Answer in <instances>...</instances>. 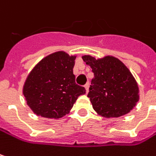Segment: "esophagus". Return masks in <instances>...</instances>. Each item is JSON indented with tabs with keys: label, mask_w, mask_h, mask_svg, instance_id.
Instances as JSON below:
<instances>
[{
	"label": "esophagus",
	"mask_w": 156,
	"mask_h": 156,
	"mask_svg": "<svg viewBox=\"0 0 156 156\" xmlns=\"http://www.w3.org/2000/svg\"><path fill=\"white\" fill-rule=\"evenodd\" d=\"M89 86H90V83H87L84 85V88H85V90H86V93H88V91H89Z\"/></svg>",
	"instance_id": "34e87169"
}]
</instances>
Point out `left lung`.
Wrapping results in <instances>:
<instances>
[{
  "mask_svg": "<svg viewBox=\"0 0 156 156\" xmlns=\"http://www.w3.org/2000/svg\"><path fill=\"white\" fill-rule=\"evenodd\" d=\"M83 59L94 73L88 98L95 111L106 118L129 113L139 101V95L138 83L127 66L112 56L96 59L85 55Z\"/></svg>",
  "mask_w": 156,
  "mask_h": 156,
  "instance_id": "8db88e82",
  "label": "left lung"
}]
</instances>
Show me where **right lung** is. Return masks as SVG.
Segmentation results:
<instances>
[{"label":"right lung","mask_w":156,"mask_h":156,"mask_svg":"<svg viewBox=\"0 0 156 156\" xmlns=\"http://www.w3.org/2000/svg\"><path fill=\"white\" fill-rule=\"evenodd\" d=\"M75 56L64 51L42 58L27 76L23 88L27 105L45 118H61L70 112L84 87L75 83L73 73Z\"/></svg>","instance_id":"obj_1"}]
</instances>
